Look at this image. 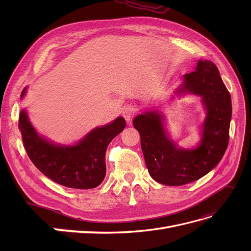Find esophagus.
<instances>
[{
    "label": "esophagus",
    "instance_id": "esophagus-1",
    "mask_svg": "<svg viewBox=\"0 0 251 251\" xmlns=\"http://www.w3.org/2000/svg\"><path fill=\"white\" fill-rule=\"evenodd\" d=\"M123 115L126 121H131L132 118L136 115V109L133 105H126L123 111Z\"/></svg>",
    "mask_w": 251,
    "mask_h": 251
}]
</instances>
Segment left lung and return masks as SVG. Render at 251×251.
<instances>
[{"label":"left lung","instance_id":"8db88e82","mask_svg":"<svg viewBox=\"0 0 251 251\" xmlns=\"http://www.w3.org/2000/svg\"><path fill=\"white\" fill-rule=\"evenodd\" d=\"M202 96L207 110L202 141L194 150H180L166 137L161 117L147 112L135 117L144 160L150 175L164 185L191 183L210 172L221 160L229 141L231 97L210 60H199L196 71L184 75L181 91Z\"/></svg>","mask_w":251,"mask_h":251}]
</instances>
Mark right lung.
Returning a JSON list of instances; mask_svg holds the SVG:
<instances>
[{
    "instance_id": "obj_1",
    "label": "right lung",
    "mask_w": 251,
    "mask_h": 251,
    "mask_svg": "<svg viewBox=\"0 0 251 251\" xmlns=\"http://www.w3.org/2000/svg\"><path fill=\"white\" fill-rule=\"evenodd\" d=\"M24 89L21 97L25 94ZM126 127L118 117L112 124L97 127L76 146H55L40 137L25 111H22L19 128L27 155L45 176L66 187L89 189L100 185L105 176L104 155L112 139Z\"/></svg>"
}]
</instances>
